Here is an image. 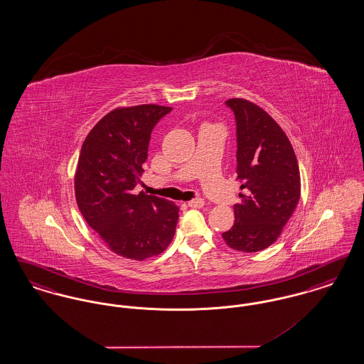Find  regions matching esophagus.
I'll list each match as a JSON object with an SVG mask.
<instances>
[{
	"label": "esophagus",
	"instance_id": "esophagus-1",
	"mask_svg": "<svg viewBox=\"0 0 364 364\" xmlns=\"http://www.w3.org/2000/svg\"><path fill=\"white\" fill-rule=\"evenodd\" d=\"M188 206L192 208H200L205 206V200L202 198H196L188 202Z\"/></svg>",
	"mask_w": 364,
	"mask_h": 364
}]
</instances>
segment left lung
Masks as SVG:
<instances>
[{
	"label": "left lung",
	"mask_w": 364,
	"mask_h": 364,
	"mask_svg": "<svg viewBox=\"0 0 364 364\" xmlns=\"http://www.w3.org/2000/svg\"><path fill=\"white\" fill-rule=\"evenodd\" d=\"M236 122L237 178L242 181L235 224L223 233L242 252H258L277 240L300 199V173L281 127L250 101H226Z\"/></svg>",
	"instance_id": "1"
}]
</instances>
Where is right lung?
<instances>
[{
  "mask_svg": "<svg viewBox=\"0 0 364 364\" xmlns=\"http://www.w3.org/2000/svg\"><path fill=\"white\" fill-rule=\"evenodd\" d=\"M172 107L140 105L107 113L87 135L75 176L76 202L106 245L128 259L161 254L173 239L178 208L135 193L151 132Z\"/></svg>",
  "mask_w": 364,
  "mask_h": 364,
  "instance_id": "obj_1",
  "label": "right lung"
}]
</instances>
